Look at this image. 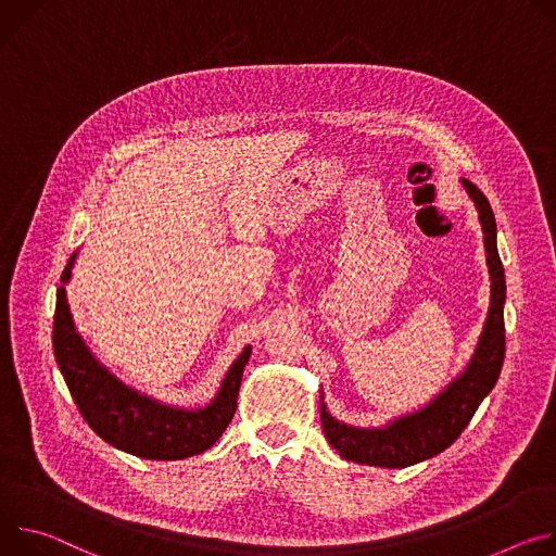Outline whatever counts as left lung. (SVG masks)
<instances>
[{"instance_id": "left-lung-1", "label": "left lung", "mask_w": 556, "mask_h": 556, "mask_svg": "<svg viewBox=\"0 0 556 556\" xmlns=\"http://www.w3.org/2000/svg\"><path fill=\"white\" fill-rule=\"evenodd\" d=\"M462 185L479 212L485 265L490 274V306L475 353L464 371L426 406L400 415L378 428H359L338 421L327 410L325 395L320 393V421L325 438L349 462L382 468H406L440 455L462 435V430L468 426L483 397L497 384L506 353V278L497 252V223L488 199L477 185H472L468 178H462Z\"/></svg>"}]
</instances>
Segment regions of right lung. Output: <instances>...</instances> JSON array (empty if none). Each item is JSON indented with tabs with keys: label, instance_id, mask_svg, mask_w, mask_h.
I'll return each instance as SVG.
<instances>
[{
	"label": "right lung",
	"instance_id": "right-lung-1",
	"mask_svg": "<svg viewBox=\"0 0 556 556\" xmlns=\"http://www.w3.org/2000/svg\"><path fill=\"white\" fill-rule=\"evenodd\" d=\"M77 252L71 256L56 289L52 346L73 400L94 433L110 446L143 459L174 462L199 455L216 444L229 426L244 364L252 346H244L231 362L214 400L201 408L163 404L123 384L88 349L75 327L66 285L71 282Z\"/></svg>",
	"mask_w": 556,
	"mask_h": 556
}]
</instances>
